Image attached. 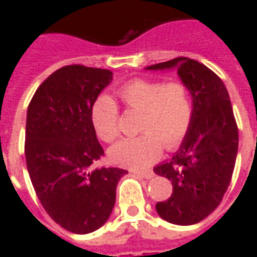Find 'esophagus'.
I'll return each mask as SVG.
<instances>
[{
	"mask_svg": "<svg viewBox=\"0 0 257 257\" xmlns=\"http://www.w3.org/2000/svg\"><path fill=\"white\" fill-rule=\"evenodd\" d=\"M129 172L135 173V175H138L140 178H145V179H151L154 176V172L151 171V169H136V168H131L129 169Z\"/></svg>",
	"mask_w": 257,
	"mask_h": 257,
	"instance_id": "34e87169",
	"label": "esophagus"
}]
</instances>
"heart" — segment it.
<instances>
[{
	"instance_id": "heart-1",
	"label": "heart",
	"mask_w": 257,
	"mask_h": 257,
	"mask_svg": "<svg viewBox=\"0 0 257 257\" xmlns=\"http://www.w3.org/2000/svg\"><path fill=\"white\" fill-rule=\"evenodd\" d=\"M123 104L142 111L139 132L125 138L110 149L112 162L131 168L150 165L161 157L162 147L176 150L191 128L194 106L187 85L180 81L164 84L151 79H134L118 89ZM96 135L110 143L119 136V112L110 96H99L90 108Z\"/></svg>"
}]
</instances>
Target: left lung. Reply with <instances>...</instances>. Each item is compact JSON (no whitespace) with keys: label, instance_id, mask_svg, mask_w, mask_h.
I'll use <instances>...</instances> for the list:
<instances>
[{"label":"left lung","instance_id":"left-lung-1","mask_svg":"<svg viewBox=\"0 0 257 257\" xmlns=\"http://www.w3.org/2000/svg\"><path fill=\"white\" fill-rule=\"evenodd\" d=\"M147 70L176 68L193 96L191 128L169 162L154 172L172 182V195L156 205L164 220L190 226L219 206L231 182L238 151V128L226 86L210 68L189 58L153 64Z\"/></svg>","mask_w":257,"mask_h":257}]
</instances>
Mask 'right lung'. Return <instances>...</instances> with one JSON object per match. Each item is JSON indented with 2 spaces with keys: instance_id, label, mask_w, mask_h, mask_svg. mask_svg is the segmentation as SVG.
<instances>
[{
  "instance_id": "add662e5",
  "label": "right lung",
  "mask_w": 257,
  "mask_h": 257,
  "mask_svg": "<svg viewBox=\"0 0 257 257\" xmlns=\"http://www.w3.org/2000/svg\"><path fill=\"white\" fill-rule=\"evenodd\" d=\"M112 73L71 64L42 82L26 121L27 171L40 202L59 226L75 234L101 227L111 215L121 168L92 169L104 151L90 119L93 101Z\"/></svg>"
}]
</instances>
